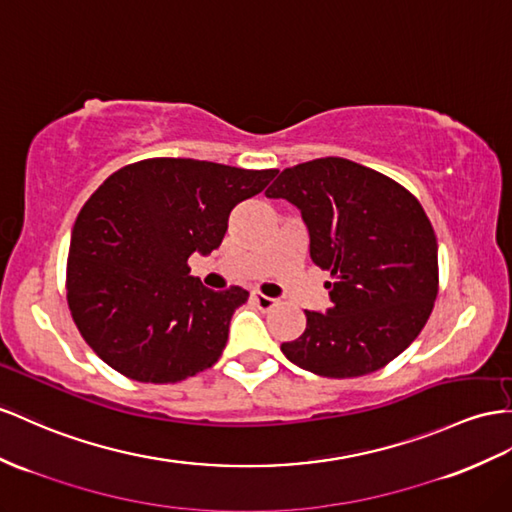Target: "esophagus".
<instances>
[{
	"label": "esophagus",
	"instance_id": "1",
	"mask_svg": "<svg viewBox=\"0 0 512 512\" xmlns=\"http://www.w3.org/2000/svg\"><path fill=\"white\" fill-rule=\"evenodd\" d=\"M251 298H253V303H255L261 311H270L272 307L279 305L277 298H270V296H264V294H259V292H253Z\"/></svg>",
	"mask_w": 512,
	"mask_h": 512
}]
</instances>
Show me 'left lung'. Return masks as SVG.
<instances>
[{"label":"left lung","instance_id":"8db88e82","mask_svg":"<svg viewBox=\"0 0 512 512\" xmlns=\"http://www.w3.org/2000/svg\"><path fill=\"white\" fill-rule=\"evenodd\" d=\"M300 209L311 261L329 270L331 307L281 344L298 368L329 378L385 368L424 329L437 298V238L415 196L344 157L285 168L266 190Z\"/></svg>","mask_w":512,"mask_h":512}]
</instances>
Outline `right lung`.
I'll return each mask as SVG.
<instances>
[{"label": "right lung", "mask_w": 512, "mask_h": 512, "mask_svg": "<svg viewBox=\"0 0 512 512\" xmlns=\"http://www.w3.org/2000/svg\"><path fill=\"white\" fill-rule=\"evenodd\" d=\"M277 173L153 157L101 183L71 233L67 300L110 368L140 383H177L220 359L248 292L207 290L188 259L218 248L231 209Z\"/></svg>", "instance_id": "obj_1"}]
</instances>
